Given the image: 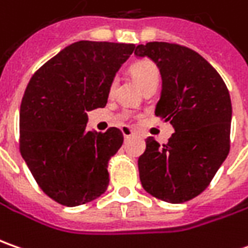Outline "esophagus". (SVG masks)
Here are the masks:
<instances>
[{
  "label": "esophagus",
  "mask_w": 248,
  "mask_h": 248,
  "mask_svg": "<svg viewBox=\"0 0 248 248\" xmlns=\"http://www.w3.org/2000/svg\"><path fill=\"white\" fill-rule=\"evenodd\" d=\"M121 130H122V133H124V139H129L130 136L134 134V130H133L132 127H129V126H122V127H121Z\"/></svg>",
  "instance_id": "obj_1"
}]
</instances>
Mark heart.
<instances>
[{
	"instance_id": "b5f03b06",
	"label": "heart",
	"mask_w": 248,
	"mask_h": 248,
	"mask_svg": "<svg viewBox=\"0 0 248 248\" xmlns=\"http://www.w3.org/2000/svg\"><path fill=\"white\" fill-rule=\"evenodd\" d=\"M130 73H132L133 78L136 79V82L140 86L151 81H158L159 79V71L156 65L154 64L152 62H148V60L139 62V63L133 64L132 68H130ZM116 85H118V81L112 79L111 83H109V94H112L115 92Z\"/></svg>"
}]
</instances>
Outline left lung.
Wrapping results in <instances>:
<instances>
[{
  "mask_svg": "<svg viewBox=\"0 0 248 248\" xmlns=\"http://www.w3.org/2000/svg\"><path fill=\"white\" fill-rule=\"evenodd\" d=\"M158 65L162 92L155 115L174 133L160 145L145 140L139 158L142 188L167 203H184L202 193L229 154L231 96L216 68L189 47L148 42L134 49Z\"/></svg>",
  "mask_w": 248,
  "mask_h": 248,
  "instance_id": "left-lung-1",
  "label": "left lung"
}]
</instances>
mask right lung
Returning <instances> with one entry per match:
<instances>
[{
  "label": "right lung",
  "mask_w": 248,
  "mask_h": 248,
  "mask_svg": "<svg viewBox=\"0 0 248 248\" xmlns=\"http://www.w3.org/2000/svg\"><path fill=\"white\" fill-rule=\"evenodd\" d=\"M134 44L79 41L31 77L20 106V154L39 188L74 207L106 192L108 160L122 147L116 127L86 130L88 111L106 107L109 83Z\"/></svg>",
  "instance_id": "obj_1"
}]
</instances>
